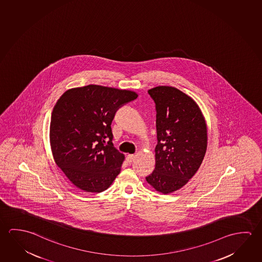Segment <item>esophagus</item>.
<instances>
[{
    "instance_id": "obj_1",
    "label": "esophagus",
    "mask_w": 262,
    "mask_h": 262,
    "mask_svg": "<svg viewBox=\"0 0 262 262\" xmlns=\"http://www.w3.org/2000/svg\"><path fill=\"white\" fill-rule=\"evenodd\" d=\"M134 159H135V156H134V155H128L126 160H127V162H128V163H133V161H134Z\"/></svg>"
}]
</instances>
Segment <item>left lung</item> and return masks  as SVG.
Returning a JSON list of instances; mask_svg holds the SVG:
<instances>
[{
	"label": "left lung",
	"mask_w": 262,
	"mask_h": 262,
	"mask_svg": "<svg viewBox=\"0 0 262 262\" xmlns=\"http://www.w3.org/2000/svg\"><path fill=\"white\" fill-rule=\"evenodd\" d=\"M156 107L155 169L149 185L167 194L188 183L201 165L207 147L205 117L196 102L173 86L148 90Z\"/></svg>",
	"instance_id": "obj_1"
}]
</instances>
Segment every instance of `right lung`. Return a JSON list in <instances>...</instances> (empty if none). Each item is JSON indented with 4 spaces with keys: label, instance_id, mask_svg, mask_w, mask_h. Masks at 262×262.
Instances as JSON below:
<instances>
[{
    "label": "right lung",
    "instance_id": "right-lung-1",
    "mask_svg": "<svg viewBox=\"0 0 262 262\" xmlns=\"http://www.w3.org/2000/svg\"><path fill=\"white\" fill-rule=\"evenodd\" d=\"M130 90L89 85L67 90L53 108L50 145L57 166L77 188L100 193L108 188L124 161L112 143V120L137 99Z\"/></svg>",
    "mask_w": 262,
    "mask_h": 262
}]
</instances>
